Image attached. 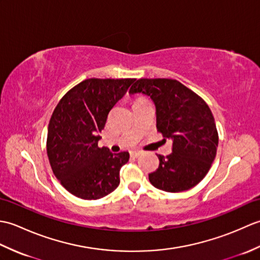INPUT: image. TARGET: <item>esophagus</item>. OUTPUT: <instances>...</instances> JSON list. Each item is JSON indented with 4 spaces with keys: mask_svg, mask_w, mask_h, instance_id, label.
Instances as JSON below:
<instances>
[{
    "mask_svg": "<svg viewBox=\"0 0 260 260\" xmlns=\"http://www.w3.org/2000/svg\"><path fill=\"white\" fill-rule=\"evenodd\" d=\"M142 154V152L141 151H132L131 152V156L132 157H139L140 155Z\"/></svg>",
    "mask_w": 260,
    "mask_h": 260,
    "instance_id": "obj_1",
    "label": "esophagus"
}]
</instances>
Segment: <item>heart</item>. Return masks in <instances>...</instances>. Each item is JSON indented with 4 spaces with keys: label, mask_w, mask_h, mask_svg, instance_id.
Segmentation results:
<instances>
[{
    "label": "heart",
    "mask_w": 260,
    "mask_h": 260,
    "mask_svg": "<svg viewBox=\"0 0 260 260\" xmlns=\"http://www.w3.org/2000/svg\"><path fill=\"white\" fill-rule=\"evenodd\" d=\"M137 101H141V99H137ZM137 101H136V102H137Z\"/></svg>",
    "instance_id": "b5f03b06"
}]
</instances>
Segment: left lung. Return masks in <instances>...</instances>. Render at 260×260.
Returning a JSON list of instances; mask_svg holds the SVG:
<instances>
[{"label": "left lung", "mask_w": 260, "mask_h": 260, "mask_svg": "<svg viewBox=\"0 0 260 260\" xmlns=\"http://www.w3.org/2000/svg\"><path fill=\"white\" fill-rule=\"evenodd\" d=\"M150 96L156 107V128L172 140V153L157 155L158 169L148 174L155 187L165 192L189 190L202 181L217 154L219 136L207 103L175 79L142 78L129 93Z\"/></svg>", "instance_id": "8db88e82"}]
</instances>
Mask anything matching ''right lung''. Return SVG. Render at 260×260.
Masks as SVG:
<instances>
[{"label":"right lung","instance_id":"right-lung-1","mask_svg":"<svg viewBox=\"0 0 260 260\" xmlns=\"http://www.w3.org/2000/svg\"><path fill=\"white\" fill-rule=\"evenodd\" d=\"M135 79L90 78L60 99L49 121L47 154L53 174L66 190L97 200L119 184V170L129 153L99 147L108 114Z\"/></svg>","mask_w":260,"mask_h":260}]
</instances>
